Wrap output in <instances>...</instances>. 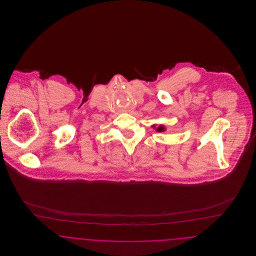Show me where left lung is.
<instances>
[{
    "mask_svg": "<svg viewBox=\"0 0 256 256\" xmlns=\"http://www.w3.org/2000/svg\"><path fill=\"white\" fill-rule=\"evenodd\" d=\"M156 130H158V132H163V130H164V126H158V128H156Z\"/></svg>",
    "mask_w": 256,
    "mask_h": 256,
    "instance_id": "8db88e82",
    "label": "left lung"
}]
</instances>
